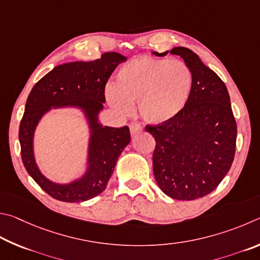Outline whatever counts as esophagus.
<instances>
[{"label": "esophagus", "mask_w": 260, "mask_h": 260, "mask_svg": "<svg viewBox=\"0 0 260 260\" xmlns=\"http://www.w3.org/2000/svg\"><path fill=\"white\" fill-rule=\"evenodd\" d=\"M140 133H143V127L138 123H133V124L130 125V134L131 136H136Z\"/></svg>", "instance_id": "34e87169"}]
</instances>
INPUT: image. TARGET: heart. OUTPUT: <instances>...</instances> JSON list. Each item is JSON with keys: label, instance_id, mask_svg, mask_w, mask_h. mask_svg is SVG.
I'll return each instance as SVG.
<instances>
[{"label": "heart", "instance_id": "1", "mask_svg": "<svg viewBox=\"0 0 260 260\" xmlns=\"http://www.w3.org/2000/svg\"><path fill=\"white\" fill-rule=\"evenodd\" d=\"M193 76L177 59L138 57L123 65L106 89L112 107L126 113L137 103L139 115L151 124H165L183 111L192 92Z\"/></svg>", "mask_w": 260, "mask_h": 260}]
</instances>
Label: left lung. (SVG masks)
<instances>
[{"label": "left lung", "mask_w": 260, "mask_h": 260, "mask_svg": "<svg viewBox=\"0 0 260 260\" xmlns=\"http://www.w3.org/2000/svg\"><path fill=\"white\" fill-rule=\"evenodd\" d=\"M169 51L152 53L163 57ZM184 59L193 76L192 92L174 120L146 125L155 138L153 172L158 187L181 201L211 193L230 171L234 160L236 122L229 91L215 72L192 50L170 51Z\"/></svg>", "instance_id": "obj_1"}]
</instances>
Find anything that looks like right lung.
Returning a JSON list of instances; mask_svg holds the SVG:
<instances>
[{
  "instance_id": "1",
  "label": "right lung",
  "mask_w": 260,
  "mask_h": 260,
  "mask_svg": "<svg viewBox=\"0 0 260 260\" xmlns=\"http://www.w3.org/2000/svg\"><path fill=\"white\" fill-rule=\"evenodd\" d=\"M126 57L105 52L93 61H73L56 66L36 83L27 98L19 126L22 163L36 184L50 197L62 202H83L103 193L113 175L118 156L130 143L127 126L112 127L99 122L104 109L105 85L118 63ZM76 108L89 126V145L85 174L67 184L48 180L36 163V126L51 109Z\"/></svg>"
}]
</instances>
